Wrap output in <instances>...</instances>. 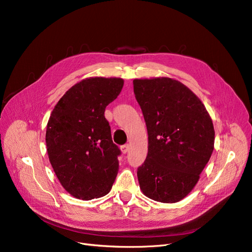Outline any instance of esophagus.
Here are the masks:
<instances>
[{"instance_id":"obj_1","label":"esophagus","mask_w":252,"mask_h":252,"mask_svg":"<svg viewBox=\"0 0 252 252\" xmlns=\"http://www.w3.org/2000/svg\"><path fill=\"white\" fill-rule=\"evenodd\" d=\"M128 150H129L128 144H125V145H123V146H121V151L123 152V154H126V152H128Z\"/></svg>"}]
</instances>
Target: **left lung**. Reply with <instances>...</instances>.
I'll return each instance as SVG.
<instances>
[{
    "label": "left lung",
    "instance_id": "1",
    "mask_svg": "<svg viewBox=\"0 0 252 252\" xmlns=\"http://www.w3.org/2000/svg\"><path fill=\"white\" fill-rule=\"evenodd\" d=\"M133 91L148 132L140 188L151 200L177 203L191 192L212 155V120L200 98L177 80L135 79Z\"/></svg>",
    "mask_w": 252,
    "mask_h": 252
}]
</instances>
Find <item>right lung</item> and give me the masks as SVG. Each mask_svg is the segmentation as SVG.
<instances>
[{"mask_svg":"<svg viewBox=\"0 0 252 252\" xmlns=\"http://www.w3.org/2000/svg\"><path fill=\"white\" fill-rule=\"evenodd\" d=\"M124 85L121 78H87L68 89L46 128L50 164L66 191L88 201L107 194L119 171L121 151L112 142L106 106Z\"/></svg>","mask_w":252,"mask_h":252,"instance_id":"1","label":"right lung"}]
</instances>
